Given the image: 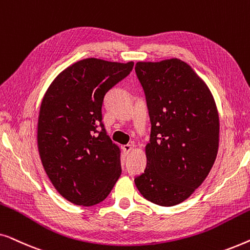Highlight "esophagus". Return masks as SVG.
Masks as SVG:
<instances>
[{"mask_svg":"<svg viewBox=\"0 0 250 250\" xmlns=\"http://www.w3.org/2000/svg\"><path fill=\"white\" fill-rule=\"evenodd\" d=\"M132 148H133L132 145H125V146H123V151H124L125 155H128V153L131 152Z\"/></svg>","mask_w":250,"mask_h":250,"instance_id":"1","label":"esophagus"}]
</instances>
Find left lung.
I'll use <instances>...</instances> for the list:
<instances>
[{"mask_svg": "<svg viewBox=\"0 0 250 250\" xmlns=\"http://www.w3.org/2000/svg\"><path fill=\"white\" fill-rule=\"evenodd\" d=\"M151 132L146 167L134 179L146 200L164 207L188 199L216 159L220 123L213 95L179 59L138 62Z\"/></svg>", "mask_w": 250, "mask_h": 250, "instance_id": "obj_1", "label": "left lung"}]
</instances>
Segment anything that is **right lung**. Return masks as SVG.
Masks as SVG:
<instances>
[{
    "label": "right lung",
    "mask_w": 250,
    "mask_h": 250,
    "mask_svg": "<svg viewBox=\"0 0 250 250\" xmlns=\"http://www.w3.org/2000/svg\"><path fill=\"white\" fill-rule=\"evenodd\" d=\"M134 62L88 58L64 69L41 104L37 145L53 187L68 201L93 206L121 176L119 149L105 132V94L127 77Z\"/></svg>",
    "instance_id": "obj_1"
}]
</instances>
